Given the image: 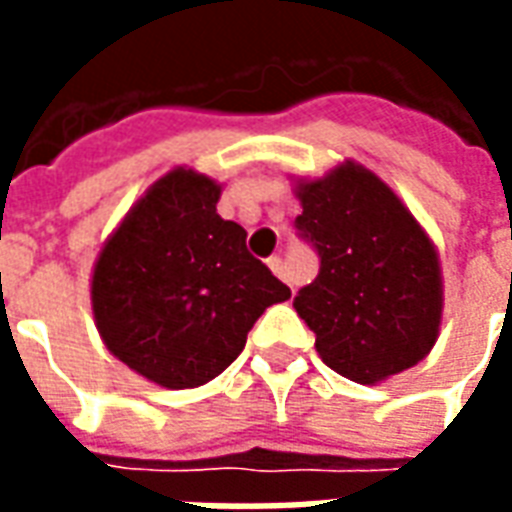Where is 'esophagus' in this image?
<instances>
[{
    "label": "esophagus",
    "mask_w": 512,
    "mask_h": 512,
    "mask_svg": "<svg viewBox=\"0 0 512 512\" xmlns=\"http://www.w3.org/2000/svg\"><path fill=\"white\" fill-rule=\"evenodd\" d=\"M268 268H271V271H274V274H277L282 282H288V285H290L288 268H285V260H282V257H271V260H268Z\"/></svg>",
    "instance_id": "esophagus-1"
}]
</instances>
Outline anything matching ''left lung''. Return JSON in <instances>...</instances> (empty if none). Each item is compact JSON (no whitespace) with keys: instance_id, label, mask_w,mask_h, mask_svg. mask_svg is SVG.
<instances>
[{"instance_id":"left-lung-1","label":"left lung","mask_w":512,"mask_h":512,"mask_svg":"<svg viewBox=\"0 0 512 512\" xmlns=\"http://www.w3.org/2000/svg\"><path fill=\"white\" fill-rule=\"evenodd\" d=\"M293 194L296 227L321 257V274L293 299L318 356L367 386L419 365L439 340L444 277L417 216L351 158L321 178H293Z\"/></svg>"}]
</instances>
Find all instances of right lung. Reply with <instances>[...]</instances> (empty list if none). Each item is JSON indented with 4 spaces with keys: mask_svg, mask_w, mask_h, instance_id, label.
<instances>
[{
    "mask_svg": "<svg viewBox=\"0 0 512 512\" xmlns=\"http://www.w3.org/2000/svg\"><path fill=\"white\" fill-rule=\"evenodd\" d=\"M222 183L169 169L106 238L90 277L95 329L123 365L164 389L213 381L271 304L290 299L216 213Z\"/></svg>",
    "mask_w": 512,
    "mask_h": 512,
    "instance_id": "right-lung-1",
    "label": "right lung"
}]
</instances>
